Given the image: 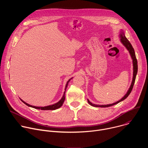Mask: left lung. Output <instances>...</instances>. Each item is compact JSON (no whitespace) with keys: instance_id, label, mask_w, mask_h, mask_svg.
<instances>
[{"instance_id":"obj_1","label":"left lung","mask_w":148,"mask_h":148,"mask_svg":"<svg viewBox=\"0 0 148 148\" xmlns=\"http://www.w3.org/2000/svg\"><path fill=\"white\" fill-rule=\"evenodd\" d=\"M119 37H120V41H121V42L122 43V44L126 47V49L128 50V51H129V53H130V54L131 55V58L132 59L133 70L134 71H133V78H132V82H131V85L129 90H128L127 92L126 93V94L120 100H119L118 101H117V102H116L115 103H113L107 104V105H96V104L91 103L89 101V99H87L88 103L90 105H91V106H92V107L105 108V107H108L112 106V105L117 104L119 102H120L122 101L123 100L125 99L126 98L128 97V95L130 94L132 90V88H133V87H134V83H135V79H136V76L137 72H138V62H137V60H136V56H135V53L134 49L132 46L131 45V43L129 41V40L126 38V37L125 36V33H124V32H123V31L122 30H121V32H120Z\"/></svg>"}]
</instances>
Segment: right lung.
Wrapping results in <instances>:
<instances>
[{
	"label": "right lung",
	"instance_id": "add662e5",
	"mask_svg": "<svg viewBox=\"0 0 148 148\" xmlns=\"http://www.w3.org/2000/svg\"><path fill=\"white\" fill-rule=\"evenodd\" d=\"M73 78H70L67 82V84L66 85V87H65V91L64 92V94H63V96L61 98V99L58 101L57 102V103H54L53 105H48V106H46V107H36V106H33V105H31L27 103H26V102H25L24 101H23L22 99H20L21 101H22L24 103H25L26 105H27V106L30 107H32V108H35V109H38V110H57L59 108H60L63 103H64V100H65V94H66V88L68 86V83L70 82V81Z\"/></svg>",
	"mask_w": 148,
	"mask_h": 148
}]
</instances>
